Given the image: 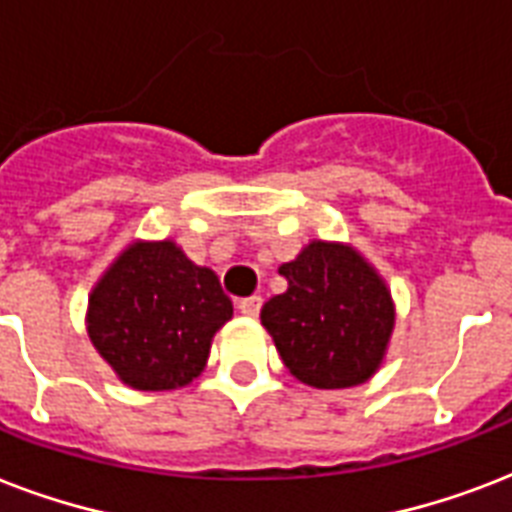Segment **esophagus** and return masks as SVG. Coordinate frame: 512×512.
Returning <instances> with one entry per match:
<instances>
[{
    "label": "esophagus",
    "instance_id": "esophagus-1",
    "mask_svg": "<svg viewBox=\"0 0 512 512\" xmlns=\"http://www.w3.org/2000/svg\"><path fill=\"white\" fill-rule=\"evenodd\" d=\"M260 308H263V297L260 295H252V297H244V300H239V311L244 313V316H249V319H257V316H260Z\"/></svg>",
    "mask_w": 512,
    "mask_h": 512
}]
</instances>
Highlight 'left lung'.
Segmentation results:
<instances>
[{
	"mask_svg": "<svg viewBox=\"0 0 512 512\" xmlns=\"http://www.w3.org/2000/svg\"><path fill=\"white\" fill-rule=\"evenodd\" d=\"M279 273L289 287L263 305L260 321L289 372L321 390L369 380L396 324L380 273L356 249L335 241H311Z\"/></svg>",
	"mask_w": 512,
	"mask_h": 512,
	"instance_id": "8db88e82",
	"label": "left lung"
}]
</instances>
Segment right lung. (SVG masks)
Returning a JSON list of instances; mask_svg holds the SVG:
<instances>
[{"label": "right lung", "instance_id": "obj_1", "mask_svg": "<svg viewBox=\"0 0 512 512\" xmlns=\"http://www.w3.org/2000/svg\"><path fill=\"white\" fill-rule=\"evenodd\" d=\"M231 316L215 271L175 241H135L92 289L87 335L124 385L175 390L199 377Z\"/></svg>", "mask_w": 512, "mask_h": 512}]
</instances>
